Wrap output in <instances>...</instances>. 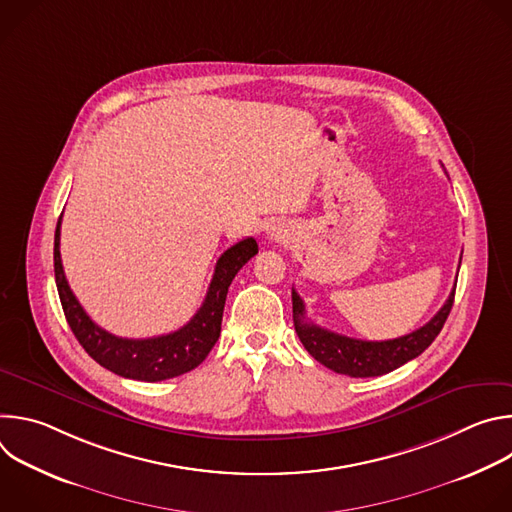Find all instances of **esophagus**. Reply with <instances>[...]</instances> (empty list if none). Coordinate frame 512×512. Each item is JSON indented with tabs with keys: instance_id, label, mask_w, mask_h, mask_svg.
Masks as SVG:
<instances>
[{
	"instance_id": "34e87169",
	"label": "esophagus",
	"mask_w": 512,
	"mask_h": 512,
	"mask_svg": "<svg viewBox=\"0 0 512 512\" xmlns=\"http://www.w3.org/2000/svg\"><path fill=\"white\" fill-rule=\"evenodd\" d=\"M275 237H277V235H275Z\"/></svg>"
}]
</instances>
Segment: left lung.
Segmentation results:
<instances>
[{
    "label": "left lung",
    "instance_id": "left-lung-1",
    "mask_svg": "<svg viewBox=\"0 0 512 512\" xmlns=\"http://www.w3.org/2000/svg\"><path fill=\"white\" fill-rule=\"evenodd\" d=\"M454 291L456 289H452V294L442 306V310L437 312L425 326L401 338L369 342V340L348 338L308 322L304 300L298 296L296 289H291L294 326L304 348L330 371L338 375H348L354 379L379 377L399 369L401 364L419 356L435 340V336L442 332L450 316V310L454 306Z\"/></svg>",
    "mask_w": 512,
    "mask_h": 512
}]
</instances>
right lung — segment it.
Here are the masks:
<instances>
[{
	"label": "right lung",
	"instance_id": "add662e5",
	"mask_svg": "<svg viewBox=\"0 0 512 512\" xmlns=\"http://www.w3.org/2000/svg\"><path fill=\"white\" fill-rule=\"evenodd\" d=\"M60 221L62 214L58 218L54 233V277L60 304L72 334L77 336L81 346L101 367L119 377L145 383H158L180 377L196 369L208 356L218 336H221V322L229 285L239 269L259 251L257 241L253 237H247L218 257L200 310L180 330L139 340L119 338L97 326L83 310L75 294H72L60 259Z\"/></svg>",
	"mask_w": 512,
	"mask_h": 512
}]
</instances>
